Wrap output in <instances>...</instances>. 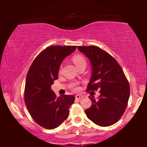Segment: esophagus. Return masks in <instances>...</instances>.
<instances>
[{"instance_id":"34e87169","label":"esophagus","mask_w":147,"mask_h":147,"mask_svg":"<svg viewBox=\"0 0 147 147\" xmlns=\"http://www.w3.org/2000/svg\"><path fill=\"white\" fill-rule=\"evenodd\" d=\"M75 98L76 99H78V100H80V99H81L82 98H83V96L80 95V94H77V95L75 96Z\"/></svg>"}]
</instances>
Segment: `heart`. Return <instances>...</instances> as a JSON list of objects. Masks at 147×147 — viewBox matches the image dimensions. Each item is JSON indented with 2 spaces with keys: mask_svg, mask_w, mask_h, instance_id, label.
<instances>
[{
  "mask_svg": "<svg viewBox=\"0 0 147 147\" xmlns=\"http://www.w3.org/2000/svg\"><path fill=\"white\" fill-rule=\"evenodd\" d=\"M73 62L75 64V65L77 67L80 65L83 64V63H86V61L85 60V59L84 58L83 56H82L81 55H76L73 58ZM73 87L74 88L75 90H78V88L76 87V84H73Z\"/></svg>",
  "mask_w": 147,
  "mask_h": 147,
  "instance_id": "heart-1",
  "label": "heart"
}]
</instances>
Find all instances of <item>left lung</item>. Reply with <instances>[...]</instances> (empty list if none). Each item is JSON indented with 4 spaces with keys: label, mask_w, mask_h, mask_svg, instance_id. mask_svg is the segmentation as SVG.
I'll return each instance as SVG.
<instances>
[{
    "label": "left lung",
    "mask_w": 147,
    "mask_h": 147,
    "mask_svg": "<svg viewBox=\"0 0 147 147\" xmlns=\"http://www.w3.org/2000/svg\"><path fill=\"white\" fill-rule=\"evenodd\" d=\"M91 63V76L87 91L98 89V100L93 96L90 108L85 110L88 118L100 126H109L121 118L128 105L130 86L120 65L113 57L96 46H78Z\"/></svg>",
    "instance_id": "left-lung-1"
}]
</instances>
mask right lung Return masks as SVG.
<instances>
[{
  "mask_svg": "<svg viewBox=\"0 0 147 147\" xmlns=\"http://www.w3.org/2000/svg\"><path fill=\"white\" fill-rule=\"evenodd\" d=\"M76 46H51L38 55L30 67L26 78L24 101L32 119L45 128L52 130L67 119L73 95L56 98L51 86L58 79L64 58L73 53Z\"/></svg>",
  "mask_w": 147,
  "mask_h": 147,
  "instance_id": "right-lung-1",
  "label": "right lung"
}]
</instances>
